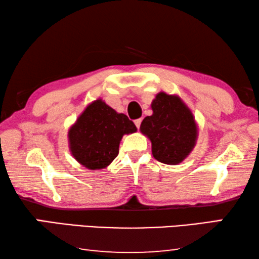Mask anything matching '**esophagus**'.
Returning <instances> with one entry per match:
<instances>
[{"label":"esophagus","mask_w":259,"mask_h":259,"mask_svg":"<svg viewBox=\"0 0 259 259\" xmlns=\"http://www.w3.org/2000/svg\"><path fill=\"white\" fill-rule=\"evenodd\" d=\"M140 123H142V119H137V120H135V124H136V126H137L138 129H139V126H140Z\"/></svg>","instance_id":"esophagus-1"}]
</instances>
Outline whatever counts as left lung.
Returning <instances> with one entry per match:
<instances>
[{
	"mask_svg": "<svg viewBox=\"0 0 259 259\" xmlns=\"http://www.w3.org/2000/svg\"><path fill=\"white\" fill-rule=\"evenodd\" d=\"M153 114L140 124V133L150 139L154 159L164 164H179L196 145L199 128L187 105L177 95L163 91L151 104Z\"/></svg>",
	"mask_w": 259,
	"mask_h": 259,
	"instance_id": "left-lung-1",
	"label": "left lung"
}]
</instances>
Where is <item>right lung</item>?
<instances>
[{
	"label": "right lung",
	"mask_w": 259,
	"mask_h": 259,
	"mask_svg": "<svg viewBox=\"0 0 259 259\" xmlns=\"http://www.w3.org/2000/svg\"><path fill=\"white\" fill-rule=\"evenodd\" d=\"M137 131L123 113L98 98L84 108L68 129V146L72 156L89 170H102L119 154L122 137Z\"/></svg>",
	"instance_id": "obj_1"
}]
</instances>
